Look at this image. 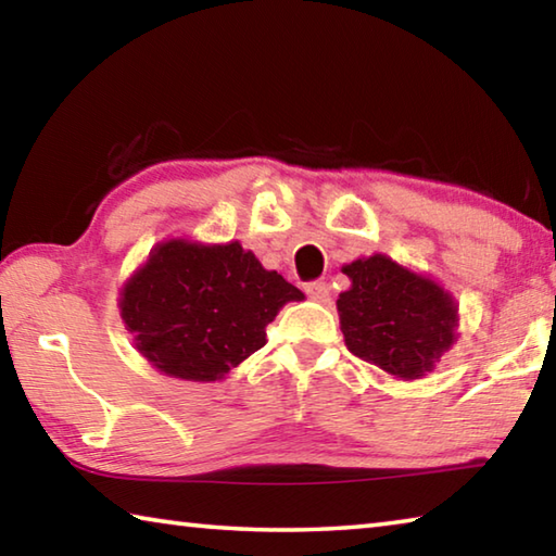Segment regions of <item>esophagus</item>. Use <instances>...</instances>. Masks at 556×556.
<instances>
[{
  "label": "esophagus",
  "mask_w": 556,
  "mask_h": 556,
  "mask_svg": "<svg viewBox=\"0 0 556 556\" xmlns=\"http://www.w3.org/2000/svg\"><path fill=\"white\" fill-rule=\"evenodd\" d=\"M304 291H306V294L312 296V299H316V301H326L328 294H331V289H328V285H326V281H321V279H318V281H308V285L304 287Z\"/></svg>",
  "instance_id": "obj_1"
}]
</instances>
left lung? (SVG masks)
I'll use <instances>...</instances> for the list:
<instances>
[{
    "label": "left lung",
    "mask_w": 556,
    "mask_h": 556,
    "mask_svg": "<svg viewBox=\"0 0 556 556\" xmlns=\"http://www.w3.org/2000/svg\"><path fill=\"white\" fill-rule=\"evenodd\" d=\"M351 289L338 296L348 351L402 380H419L456 341L458 306L434 279L388 255L343 267Z\"/></svg>",
    "instance_id": "1"
}]
</instances>
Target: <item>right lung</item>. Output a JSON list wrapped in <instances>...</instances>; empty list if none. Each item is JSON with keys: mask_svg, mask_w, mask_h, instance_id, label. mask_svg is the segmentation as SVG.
<instances>
[{"mask_svg": "<svg viewBox=\"0 0 556 556\" xmlns=\"http://www.w3.org/2000/svg\"><path fill=\"white\" fill-rule=\"evenodd\" d=\"M301 299L238 240H166L122 287L119 314L159 372L213 382L260 351L279 308Z\"/></svg>", "mask_w": 556, "mask_h": 556, "instance_id": "right-lung-1", "label": "right lung"}]
</instances>
